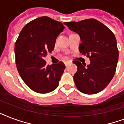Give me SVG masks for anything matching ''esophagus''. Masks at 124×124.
<instances>
[{
    "instance_id": "esophagus-1",
    "label": "esophagus",
    "mask_w": 124,
    "mask_h": 124,
    "mask_svg": "<svg viewBox=\"0 0 124 124\" xmlns=\"http://www.w3.org/2000/svg\"><path fill=\"white\" fill-rule=\"evenodd\" d=\"M71 63V61H65V66H67V65H69V63Z\"/></svg>"
}]
</instances>
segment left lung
Returning <instances> with one entry per match:
<instances>
[{
  "label": "left lung",
  "instance_id": "obj_1",
  "mask_svg": "<svg viewBox=\"0 0 124 124\" xmlns=\"http://www.w3.org/2000/svg\"><path fill=\"white\" fill-rule=\"evenodd\" d=\"M64 24L79 34L81 41L79 51L91 60L87 67L78 59L73 61L78 67L73 77L76 86L84 94H96L107 87L116 72L119 55L116 37L96 19Z\"/></svg>",
  "mask_w": 124,
  "mask_h": 124
}]
</instances>
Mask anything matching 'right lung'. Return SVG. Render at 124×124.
Listing matches in <instances>:
<instances>
[{"label":"right lung","instance_id":"add662e5","mask_svg":"<svg viewBox=\"0 0 124 124\" xmlns=\"http://www.w3.org/2000/svg\"><path fill=\"white\" fill-rule=\"evenodd\" d=\"M65 26L46 16L26 24L15 44V63L19 75L26 85L35 93L46 94L59 85L65 64L46 65L45 57L51 53L56 38Z\"/></svg>","mask_w":124,"mask_h":124}]
</instances>
